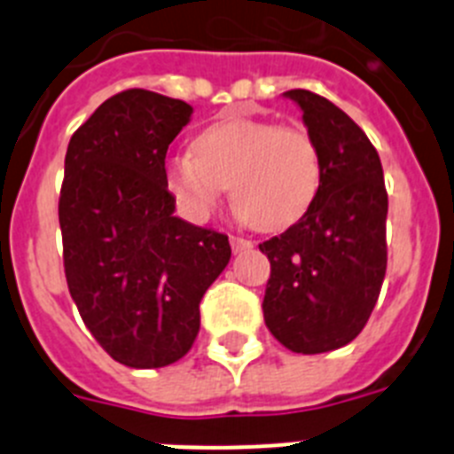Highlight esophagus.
Returning a JSON list of instances; mask_svg holds the SVG:
<instances>
[{
  "label": "esophagus",
  "instance_id": "obj_1",
  "mask_svg": "<svg viewBox=\"0 0 454 454\" xmlns=\"http://www.w3.org/2000/svg\"><path fill=\"white\" fill-rule=\"evenodd\" d=\"M231 250L234 252H246V250H252L254 247V243L247 239H240V236H231Z\"/></svg>",
  "mask_w": 454,
  "mask_h": 454
}]
</instances>
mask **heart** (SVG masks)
<instances>
[{
    "instance_id": "1",
    "label": "heart",
    "mask_w": 454,
    "mask_h": 454,
    "mask_svg": "<svg viewBox=\"0 0 454 454\" xmlns=\"http://www.w3.org/2000/svg\"><path fill=\"white\" fill-rule=\"evenodd\" d=\"M192 152L172 156L166 166L168 191L192 223L211 215L227 186L240 218L266 231L298 223L318 195L320 150L302 127L218 120L195 136Z\"/></svg>"
}]
</instances>
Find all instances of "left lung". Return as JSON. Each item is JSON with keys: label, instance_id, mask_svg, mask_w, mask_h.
Returning a JSON list of instances; mask_svg holds the SVG:
<instances>
[{"label": "left lung", "instance_id": "left-lung-1", "mask_svg": "<svg viewBox=\"0 0 454 454\" xmlns=\"http://www.w3.org/2000/svg\"><path fill=\"white\" fill-rule=\"evenodd\" d=\"M284 98L302 108L323 177L307 214L259 246L270 262L263 320L291 352L320 355L371 318L387 275L388 198L377 150L350 115L302 88Z\"/></svg>", "mask_w": 454, "mask_h": 454}]
</instances>
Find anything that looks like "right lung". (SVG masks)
I'll return each instance as SVG.
<instances>
[{"instance_id":"1","label":"right lung","mask_w":454,"mask_h":454,"mask_svg":"<svg viewBox=\"0 0 454 454\" xmlns=\"http://www.w3.org/2000/svg\"><path fill=\"white\" fill-rule=\"evenodd\" d=\"M192 106L131 88L74 131L59 200L63 266L82 320L115 362L163 368L200 332L230 239L175 215L166 152Z\"/></svg>"}]
</instances>
